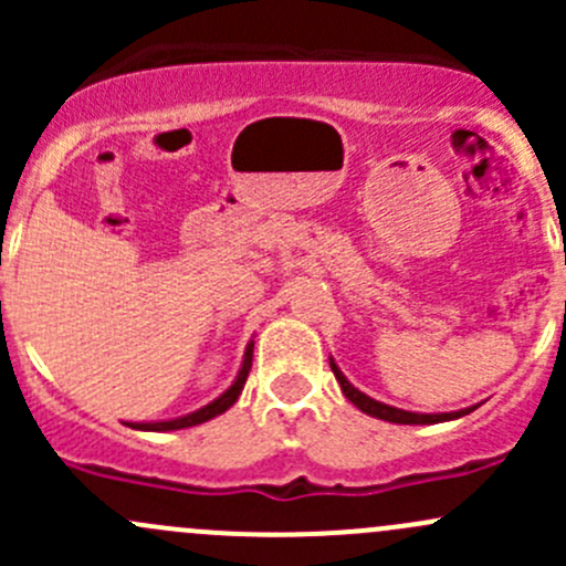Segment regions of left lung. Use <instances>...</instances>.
Wrapping results in <instances>:
<instances>
[{"mask_svg": "<svg viewBox=\"0 0 566 566\" xmlns=\"http://www.w3.org/2000/svg\"><path fill=\"white\" fill-rule=\"evenodd\" d=\"M331 373H334L336 380H339L342 394H345V397L350 399V402L356 405L358 410H364V413L375 416V419L394 421V424H438V421L460 419V416H465V413H471V410H476V408H465V410H454V413H410V410L391 408V405H384V402H378V399H373V397H367V394L353 389L350 380H347L345 375L339 373V367H336L334 361H331Z\"/></svg>", "mask_w": 566, "mask_h": 566, "instance_id": "obj_1", "label": "left lung"}]
</instances>
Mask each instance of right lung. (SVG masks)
Masks as SVG:
<instances>
[{"label":"right lung","instance_id":"1","mask_svg":"<svg viewBox=\"0 0 566 566\" xmlns=\"http://www.w3.org/2000/svg\"><path fill=\"white\" fill-rule=\"evenodd\" d=\"M251 353H254V345L247 347V356H243V367H241V373H238L235 384H232L230 389L221 394L219 399H213L210 405L199 408L197 413H188V416H182V419H172V421H147V424H130V421H128V427H134V430H145V432H167V430H182V427L202 424V421H208V419H213V416L224 413V410L232 408V405H235V399L241 397L243 384H247L249 369H251Z\"/></svg>","mask_w":566,"mask_h":566}]
</instances>
